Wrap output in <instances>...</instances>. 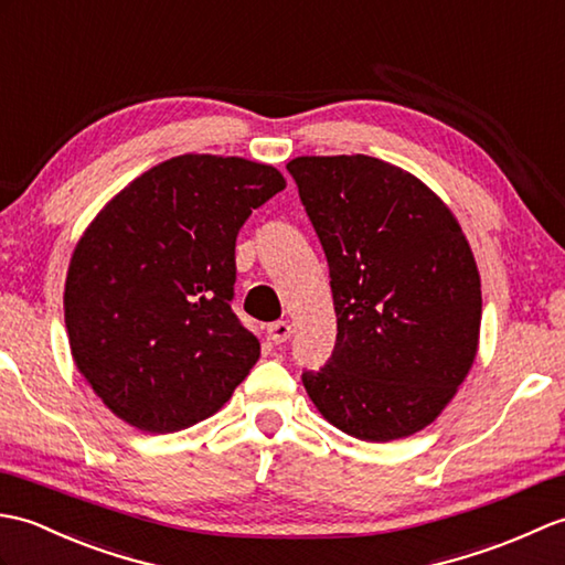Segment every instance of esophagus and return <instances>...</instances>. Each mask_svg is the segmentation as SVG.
Listing matches in <instances>:
<instances>
[{
    "mask_svg": "<svg viewBox=\"0 0 565 565\" xmlns=\"http://www.w3.org/2000/svg\"><path fill=\"white\" fill-rule=\"evenodd\" d=\"M290 335H292V326L287 323V321H273L268 326V338H270L275 345H282Z\"/></svg>",
    "mask_w": 565,
    "mask_h": 565,
    "instance_id": "34e87169",
    "label": "esophagus"
}]
</instances>
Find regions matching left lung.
<instances>
[{
    "mask_svg": "<svg viewBox=\"0 0 565 565\" xmlns=\"http://www.w3.org/2000/svg\"><path fill=\"white\" fill-rule=\"evenodd\" d=\"M287 171L329 260L335 345L302 372L338 430L367 443L430 425L467 377L481 278L457 217L408 171L365 154L297 157Z\"/></svg>",
    "mask_w": 565,
    "mask_h": 565,
    "instance_id": "1",
    "label": "left lung"
}]
</instances>
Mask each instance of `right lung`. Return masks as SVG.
Wrapping results in <instances>:
<instances>
[{
	"label": "right lung",
	"mask_w": 565,
	"mask_h": 565,
	"mask_svg": "<svg viewBox=\"0 0 565 565\" xmlns=\"http://www.w3.org/2000/svg\"><path fill=\"white\" fill-rule=\"evenodd\" d=\"M285 188L242 157L183 154L110 200L74 248L65 326L96 396L145 433H177L227 404L260 355L232 311L236 234Z\"/></svg>",
	"instance_id": "add662e5"
}]
</instances>
